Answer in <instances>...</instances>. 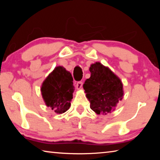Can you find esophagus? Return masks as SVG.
<instances>
[{"instance_id":"34e87169","label":"esophagus","mask_w":160,"mask_h":160,"mask_svg":"<svg viewBox=\"0 0 160 160\" xmlns=\"http://www.w3.org/2000/svg\"><path fill=\"white\" fill-rule=\"evenodd\" d=\"M76 86H77V88L78 89V90H80V89L82 88V81H80V82H78Z\"/></svg>"}]
</instances>
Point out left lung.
Here are the masks:
<instances>
[{
  "instance_id": "1",
  "label": "left lung",
  "mask_w": 160,
  "mask_h": 160,
  "mask_svg": "<svg viewBox=\"0 0 160 160\" xmlns=\"http://www.w3.org/2000/svg\"><path fill=\"white\" fill-rule=\"evenodd\" d=\"M90 78L83 88L90 102V108L97 114L106 115L115 110L123 96V84L109 68L99 62L90 67Z\"/></svg>"
}]
</instances>
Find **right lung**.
Wrapping results in <instances>:
<instances>
[{
  "mask_svg": "<svg viewBox=\"0 0 160 160\" xmlns=\"http://www.w3.org/2000/svg\"><path fill=\"white\" fill-rule=\"evenodd\" d=\"M71 73L63 66L56 67L43 82L42 95L47 107L57 113L69 109L75 87Z\"/></svg>",
  "mask_w": 160,
  "mask_h": 160,
  "instance_id": "obj_1",
  "label": "right lung"
}]
</instances>
